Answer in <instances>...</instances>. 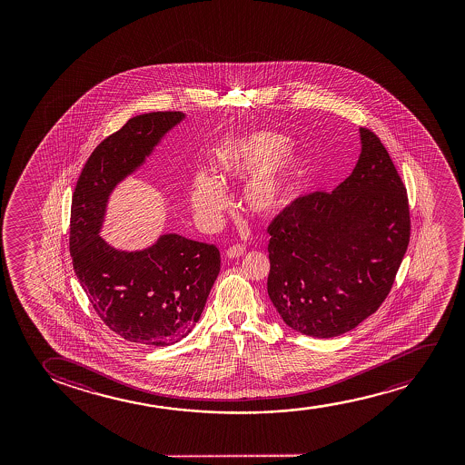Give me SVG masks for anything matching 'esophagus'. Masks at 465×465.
Returning <instances> with one entry per match:
<instances>
[{
    "label": "esophagus",
    "instance_id": "34e87169",
    "mask_svg": "<svg viewBox=\"0 0 465 465\" xmlns=\"http://www.w3.org/2000/svg\"><path fill=\"white\" fill-rule=\"evenodd\" d=\"M244 252H246V248L236 244V246H232V248L227 249V257H229V259H238V257H242Z\"/></svg>",
    "mask_w": 465,
    "mask_h": 465
}]
</instances>
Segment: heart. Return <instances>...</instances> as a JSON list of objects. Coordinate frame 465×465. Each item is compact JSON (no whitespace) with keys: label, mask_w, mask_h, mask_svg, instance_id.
<instances>
[{"label":"heart","mask_w":465,"mask_h":465,"mask_svg":"<svg viewBox=\"0 0 465 465\" xmlns=\"http://www.w3.org/2000/svg\"><path fill=\"white\" fill-rule=\"evenodd\" d=\"M213 170L217 178L235 183L248 178L242 204L249 214L270 217L297 197L310 173V159L289 144L286 134L255 130L223 141L214 149ZM192 206L200 223L214 229L221 223L229 197L216 178L198 173L192 183Z\"/></svg>","instance_id":"heart-1"}]
</instances>
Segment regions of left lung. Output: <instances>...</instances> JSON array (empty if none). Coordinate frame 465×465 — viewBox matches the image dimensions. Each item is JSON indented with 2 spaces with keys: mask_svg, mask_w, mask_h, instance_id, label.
Returning a JSON list of instances; mask_svg holds the SVG:
<instances>
[{
  "mask_svg": "<svg viewBox=\"0 0 465 465\" xmlns=\"http://www.w3.org/2000/svg\"><path fill=\"white\" fill-rule=\"evenodd\" d=\"M359 134L350 176L335 191L297 198L268 225V297L308 337H338L371 316L410 242L407 189L380 138Z\"/></svg>",
  "mask_w": 465,
  "mask_h": 465,
  "instance_id": "1",
  "label": "left lung"
}]
</instances>
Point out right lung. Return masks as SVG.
Instances as JSON below:
<instances>
[{
	"mask_svg": "<svg viewBox=\"0 0 465 465\" xmlns=\"http://www.w3.org/2000/svg\"><path fill=\"white\" fill-rule=\"evenodd\" d=\"M184 113L136 115L103 140L84 165L71 202L70 251L96 314L134 343L168 346L191 333L221 270L214 244L176 233L143 251H119L100 236L109 195L134 174Z\"/></svg>",
	"mask_w": 465,
	"mask_h": 465,
	"instance_id": "add662e5",
	"label": "right lung"
}]
</instances>
